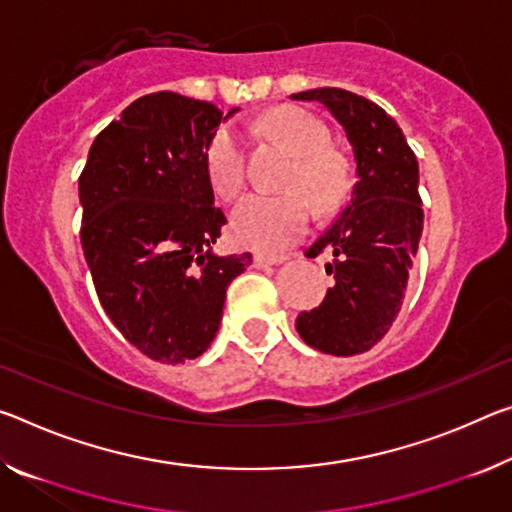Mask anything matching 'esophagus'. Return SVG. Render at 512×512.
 <instances>
[{
    "mask_svg": "<svg viewBox=\"0 0 512 512\" xmlns=\"http://www.w3.org/2000/svg\"><path fill=\"white\" fill-rule=\"evenodd\" d=\"M287 257L282 255H264V253H255L253 255V266L257 269H264V266H273V264H282Z\"/></svg>",
    "mask_w": 512,
    "mask_h": 512,
    "instance_id": "34e87169",
    "label": "esophagus"
}]
</instances>
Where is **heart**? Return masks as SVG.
<instances>
[{
  "label": "heart",
  "instance_id": "obj_1",
  "mask_svg": "<svg viewBox=\"0 0 512 512\" xmlns=\"http://www.w3.org/2000/svg\"><path fill=\"white\" fill-rule=\"evenodd\" d=\"M266 139L278 143L296 161L285 196H248L232 212V237L259 253H280L303 237L312 206L319 212L337 207L348 189L342 154L330 148V132L319 118L303 109L280 107L259 120ZM248 152L243 136L232 125L218 127L205 148L207 180L218 198L234 200L246 189ZM305 192L311 199L302 196Z\"/></svg>",
  "mask_w": 512,
  "mask_h": 512
}]
</instances>
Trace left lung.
Segmentation results:
<instances>
[{
    "label": "left lung",
    "instance_id": "obj_1",
    "mask_svg": "<svg viewBox=\"0 0 512 512\" xmlns=\"http://www.w3.org/2000/svg\"><path fill=\"white\" fill-rule=\"evenodd\" d=\"M291 100L321 102L353 145L351 202L307 250H330L326 273L335 282L319 307L296 319L305 344L346 358L376 346L401 310L424 230L419 164L396 120L367 97L326 86Z\"/></svg>",
    "mask_w": 512,
    "mask_h": 512
}]
</instances>
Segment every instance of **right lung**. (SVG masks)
Listing matches in <instances>:
<instances>
[{"instance_id":"1","label":"right lung","mask_w":512,"mask_h":512,"mask_svg":"<svg viewBox=\"0 0 512 512\" xmlns=\"http://www.w3.org/2000/svg\"><path fill=\"white\" fill-rule=\"evenodd\" d=\"M180 93L134 100L88 150L79 175L81 248L97 298L148 358L196 360L214 342L225 291L253 255H216L227 223L214 207L205 148L227 120Z\"/></svg>"}]
</instances>
